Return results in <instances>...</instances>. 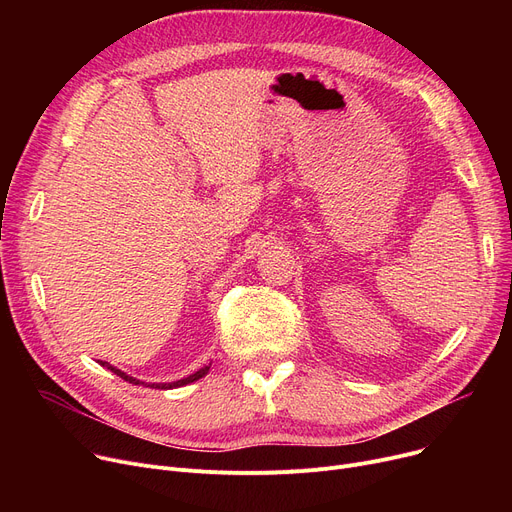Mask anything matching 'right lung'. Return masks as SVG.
<instances>
[{
    "instance_id": "1",
    "label": "right lung",
    "mask_w": 512,
    "mask_h": 512,
    "mask_svg": "<svg viewBox=\"0 0 512 512\" xmlns=\"http://www.w3.org/2000/svg\"><path fill=\"white\" fill-rule=\"evenodd\" d=\"M101 365L103 367H107L110 371H114L116 375H120L122 380H126L128 384H134V386H139V384H143V382H139V380H134V378H130V375H126L124 371H120V369H116V367H112L110 363H105V361H101ZM209 371V365H205L203 369H199L197 373H193V375H188V378H184V380H178V382H172V384H149L151 388H157V390H170V388H180V386H186V384H191V382H197L199 378H203V375Z\"/></svg>"
}]
</instances>
